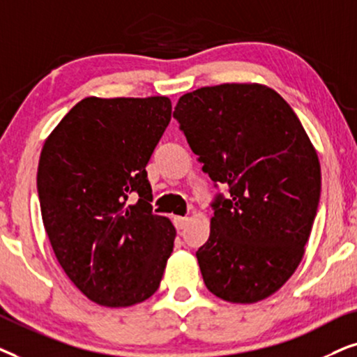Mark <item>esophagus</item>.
<instances>
[{"label": "esophagus", "mask_w": 357, "mask_h": 357, "mask_svg": "<svg viewBox=\"0 0 357 357\" xmlns=\"http://www.w3.org/2000/svg\"><path fill=\"white\" fill-rule=\"evenodd\" d=\"M174 227L178 228V230H183V228H186L189 218L188 217H174Z\"/></svg>", "instance_id": "obj_1"}]
</instances>
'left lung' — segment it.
<instances>
[{"mask_svg":"<svg viewBox=\"0 0 357 357\" xmlns=\"http://www.w3.org/2000/svg\"><path fill=\"white\" fill-rule=\"evenodd\" d=\"M173 117L215 184L211 235L197 250L204 282L230 303L278 292L301 264L321 191L320 161L279 93L225 83L186 93Z\"/></svg>","mask_w":357,"mask_h":357,"instance_id":"8db88e82","label":"left lung"}]
</instances>
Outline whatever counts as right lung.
Returning a JSON list of instances; mask_svg holds the SVG:
<instances>
[{"instance_id": "obj_1", "label": "right lung", "mask_w": 357, "mask_h": 357, "mask_svg": "<svg viewBox=\"0 0 357 357\" xmlns=\"http://www.w3.org/2000/svg\"><path fill=\"white\" fill-rule=\"evenodd\" d=\"M169 121L166 96H89L42 146L37 191L47 236L70 281L99 305L150 298L173 253L176 228L151 213L145 171Z\"/></svg>"}]
</instances>
